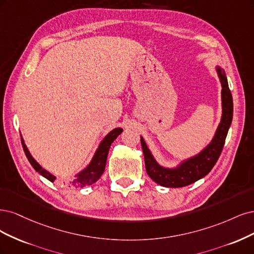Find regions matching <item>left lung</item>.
<instances>
[{
	"label": "left lung",
	"instance_id": "left-lung-1",
	"mask_svg": "<svg viewBox=\"0 0 254 254\" xmlns=\"http://www.w3.org/2000/svg\"><path fill=\"white\" fill-rule=\"evenodd\" d=\"M216 71L220 84H222L223 115L212 141L199 154L184 160L176 168L169 169L161 167L155 160L148 145L145 144L143 138L141 137L140 141L146 173L156 184L167 188H181L189 186L206 176L219 158V155L224 148L229 127H230L232 122L233 100L230 89H229L225 70L219 66H216Z\"/></svg>",
	"mask_w": 254,
	"mask_h": 254
}]
</instances>
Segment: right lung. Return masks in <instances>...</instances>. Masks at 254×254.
<instances>
[{
	"mask_svg": "<svg viewBox=\"0 0 254 254\" xmlns=\"http://www.w3.org/2000/svg\"><path fill=\"white\" fill-rule=\"evenodd\" d=\"M121 127H117L114 128L113 130L106 135L103 140L100 142L99 146L94 155V157L92 159V161L89 162V165L78 173L75 178L72 181L69 182V186L72 188H83L86 186H91L93 184H95L98 179L101 177V175L103 174L104 169H105V165H106V159H108V155H109V151L111 148V144L114 142V140L122 133ZM22 140V145H23V150L25 152L26 157L28 159V161L30 162V165L32 166L37 172H39V174L42 175L43 177H45L48 181L54 183L56 181V177L51 174L50 172H47L45 169H43L41 167L39 163L32 158V156L30 155L27 146L24 143L23 138H21Z\"/></svg>",
	"mask_w": 254,
	"mask_h": 254,
	"instance_id": "1",
	"label": "right lung"
}]
</instances>
